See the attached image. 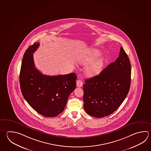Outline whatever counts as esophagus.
<instances>
[{"label":"esophagus","mask_w":151,"mask_h":151,"mask_svg":"<svg viewBox=\"0 0 151 151\" xmlns=\"http://www.w3.org/2000/svg\"><path fill=\"white\" fill-rule=\"evenodd\" d=\"M83 83L82 81H81V80H78L77 81V82H76V86H77V87H78V88H80V87H81L82 86H83Z\"/></svg>","instance_id":"34e87169"}]
</instances>
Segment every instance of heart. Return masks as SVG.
<instances>
[{
	"label": "heart",
	"instance_id": "b5f03b06",
	"mask_svg": "<svg viewBox=\"0 0 151 151\" xmlns=\"http://www.w3.org/2000/svg\"><path fill=\"white\" fill-rule=\"evenodd\" d=\"M100 55V52L96 49H93L91 50L90 54L82 61V63L84 64H87L88 63H91L98 57H99ZM103 65L104 59L103 58H99L91 63L86 67V73L90 76H93L98 74L101 70Z\"/></svg>",
	"mask_w": 151,
	"mask_h": 151
}]
</instances>
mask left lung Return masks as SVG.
Wrapping results in <instances>:
<instances>
[{
  "mask_svg": "<svg viewBox=\"0 0 151 151\" xmlns=\"http://www.w3.org/2000/svg\"><path fill=\"white\" fill-rule=\"evenodd\" d=\"M131 68L128 55L121 47L119 57L98 75L83 84L84 108L92 116L112 114L127 96L131 83Z\"/></svg>",
  "mask_w": 151,
  "mask_h": 151,
  "instance_id": "1",
  "label": "left lung"
}]
</instances>
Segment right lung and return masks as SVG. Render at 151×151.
Wrapping results in <instances>:
<instances>
[{"label": "right lung", "mask_w": 151, "mask_h": 151, "mask_svg": "<svg viewBox=\"0 0 151 151\" xmlns=\"http://www.w3.org/2000/svg\"><path fill=\"white\" fill-rule=\"evenodd\" d=\"M40 46L35 43L23 55L20 73V88L29 105L39 114L54 117L65 108L69 96L76 88V75H43L36 68L33 53Z\"/></svg>", "instance_id": "right-lung-1"}]
</instances>
